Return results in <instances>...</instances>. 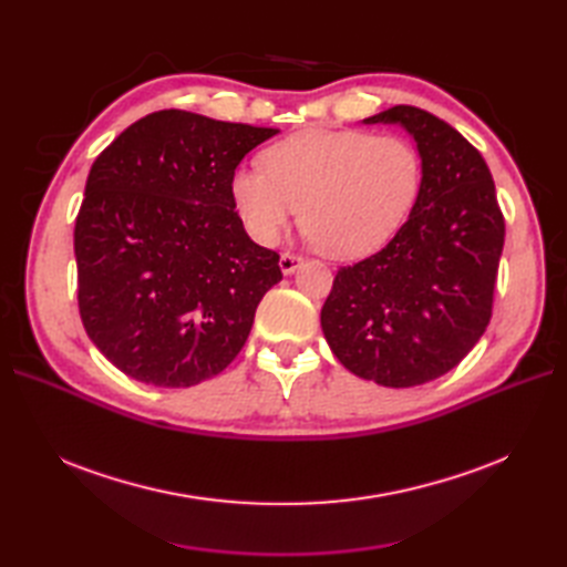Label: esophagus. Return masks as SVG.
Instances as JSON below:
<instances>
[{
    "label": "esophagus",
    "mask_w": 567,
    "mask_h": 567,
    "mask_svg": "<svg viewBox=\"0 0 567 567\" xmlns=\"http://www.w3.org/2000/svg\"><path fill=\"white\" fill-rule=\"evenodd\" d=\"M300 265H302V255H296V252H284L279 260V267L284 274H293Z\"/></svg>",
    "instance_id": "esophagus-1"
}]
</instances>
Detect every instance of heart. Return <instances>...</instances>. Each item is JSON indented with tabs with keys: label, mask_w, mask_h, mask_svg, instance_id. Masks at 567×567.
<instances>
[{
	"label": "heart",
	"mask_w": 567,
	"mask_h": 567,
	"mask_svg": "<svg viewBox=\"0 0 567 567\" xmlns=\"http://www.w3.org/2000/svg\"><path fill=\"white\" fill-rule=\"evenodd\" d=\"M261 167L231 175V203L257 244H279L300 215L307 236L333 257L383 246L416 203L423 163L400 134L305 130L271 144Z\"/></svg>",
	"instance_id": "1"
}]
</instances>
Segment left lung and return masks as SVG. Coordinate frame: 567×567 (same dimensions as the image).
I'll use <instances>...</instances> for the list:
<instances>
[{"instance_id":"1","label":"left lung","mask_w":567,"mask_h":567,"mask_svg":"<svg viewBox=\"0 0 567 567\" xmlns=\"http://www.w3.org/2000/svg\"><path fill=\"white\" fill-rule=\"evenodd\" d=\"M367 123L404 125L423 179L388 246L338 269L321 329L359 379L414 388L452 371L485 333L506 225L485 158L452 125L416 106Z\"/></svg>"}]
</instances>
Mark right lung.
<instances>
[{"label": "right lung", "instance_id": "obj_1", "mask_svg": "<svg viewBox=\"0 0 567 567\" xmlns=\"http://www.w3.org/2000/svg\"><path fill=\"white\" fill-rule=\"evenodd\" d=\"M277 130L179 109L136 120L94 161L75 217L78 307L113 367L158 388L225 371L284 279L250 241L231 175Z\"/></svg>", "mask_w": 567, "mask_h": 567}]
</instances>
